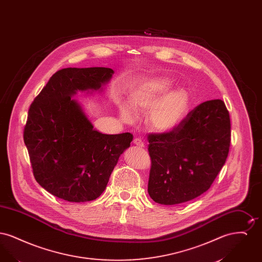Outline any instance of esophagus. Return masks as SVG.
I'll use <instances>...</instances> for the list:
<instances>
[{
    "mask_svg": "<svg viewBox=\"0 0 262 262\" xmlns=\"http://www.w3.org/2000/svg\"><path fill=\"white\" fill-rule=\"evenodd\" d=\"M134 143H135L136 145H137V146H139V147H144V142H143L142 139L139 138V137H137V138L134 139Z\"/></svg>",
    "mask_w": 262,
    "mask_h": 262,
    "instance_id": "esophagus-1",
    "label": "esophagus"
}]
</instances>
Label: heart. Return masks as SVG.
<instances>
[{"mask_svg": "<svg viewBox=\"0 0 262 262\" xmlns=\"http://www.w3.org/2000/svg\"><path fill=\"white\" fill-rule=\"evenodd\" d=\"M171 83L167 79L152 78L141 82L128 97V104L133 111L141 113L152 109L148 118L149 125L161 133L174 129L183 120L190 105L189 95L185 89H176L165 95ZM120 113L123 120L133 121L132 113L124 105L120 107Z\"/></svg>", "mask_w": 262, "mask_h": 262, "instance_id": "heart-1", "label": "heart"}]
</instances>
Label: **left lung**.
<instances>
[{"instance_id":"obj_1","label":"left lung","mask_w":262,"mask_h":262,"mask_svg":"<svg viewBox=\"0 0 262 262\" xmlns=\"http://www.w3.org/2000/svg\"><path fill=\"white\" fill-rule=\"evenodd\" d=\"M148 193L174 205L205 192L224 166L231 142L230 115L222 100L201 103L169 133L148 135Z\"/></svg>"}]
</instances>
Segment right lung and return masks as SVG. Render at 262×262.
<instances>
[{
	"instance_id": "right-lung-1",
	"label": "right lung",
	"mask_w": 262,
	"mask_h": 262,
	"mask_svg": "<svg viewBox=\"0 0 262 262\" xmlns=\"http://www.w3.org/2000/svg\"><path fill=\"white\" fill-rule=\"evenodd\" d=\"M109 68H67L51 76L30 105L24 132L34 178L51 194L71 202L96 200L119 157L133 141L129 133L104 135L93 128L77 91L102 90Z\"/></svg>"
}]
</instances>
